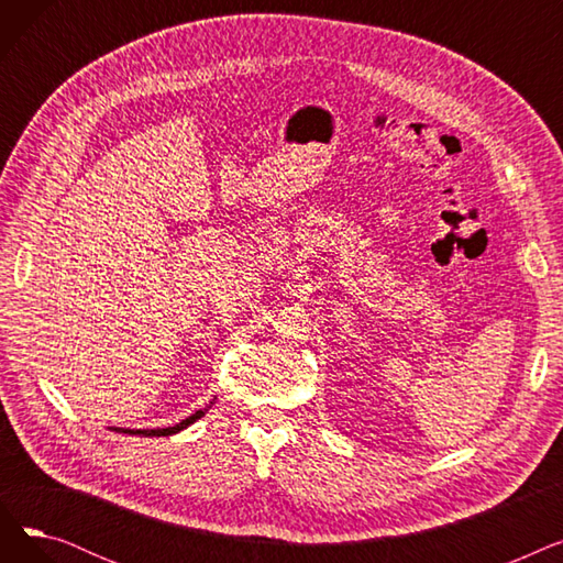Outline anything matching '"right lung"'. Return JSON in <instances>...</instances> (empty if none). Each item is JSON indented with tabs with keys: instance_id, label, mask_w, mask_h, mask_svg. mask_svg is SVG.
<instances>
[{
	"instance_id": "obj_1",
	"label": "right lung",
	"mask_w": 563,
	"mask_h": 563,
	"mask_svg": "<svg viewBox=\"0 0 563 563\" xmlns=\"http://www.w3.org/2000/svg\"><path fill=\"white\" fill-rule=\"evenodd\" d=\"M210 406H212V401H210ZM210 406H205V408H200V410H196L194 416H189L187 420H183L180 424H175V427H166V429H123V433H134V435H145V438H153V435H170V433H177V431H183V429H187L189 424H194L196 420H200L207 410H210ZM115 431H121V429H115Z\"/></svg>"
}]
</instances>
